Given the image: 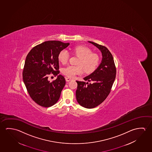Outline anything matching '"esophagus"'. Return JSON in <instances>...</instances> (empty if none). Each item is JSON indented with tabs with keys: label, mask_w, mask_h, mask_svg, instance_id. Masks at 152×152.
I'll list each match as a JSON object with an SVG mask.
<instances>
[{
	"label": "esophagus",
	"mask_w": 152,
	"mask_h": 152,
	"mask_svg": "<svg viewBox=\"0 0 152 152\" xmlns=\"http://www.w3.org/2000/svg\"><path fill=\"white\" fill-rule=\"evenodd\" d=\"M72 80V78H69V77H66V80L67 81V82H69L70 80Z\"/></svg>",
	"instance_id": "esophagus-1"
}]
</instances>
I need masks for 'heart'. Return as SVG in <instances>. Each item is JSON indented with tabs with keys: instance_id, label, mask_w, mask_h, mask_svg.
Instances as JSON below:
<instances>
[{
	"instance_id": "b5f03b06",
	"label": "heart",
	"mask_w": 152,
	"mask_h": 152,
	"mask_svg": "<svg viewBox=\"0 0 152 152\" xmlns=\"http://www.w3.org/2000/svg\"><path fill=\"white\" fill-rule=\"evenodd\" d=\"M74 52L80 58L77 61V66L69 65L62 69L64 75L69 77H75L76 75L82 74L84 69L86 72H93L99 62V57L88 48L78 46L74 49ZM69 53L67 50H62L58 55L60 62L65 64L69 59Z\"/></svg>"
}]
</instances>
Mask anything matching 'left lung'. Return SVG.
<instances>
[{
	"label": "left lung",
	"mask_w": 152,
	"mask_h": 152,
	"mask_svg": "<svg viewBox=\"0 0 152 152\" xmlns=\"http://www.w3.org/2000/svg\"><path fill=\"white\" fill-rule=\"evenodd\" d=\"M88 42L100 50L102 61L96 69L84 78L87 82L76 80V97L83 107L92 109L101 104L109 94L115 78L116 68L112 54L107 48L92 41Z\"/></svg>",
	"instance_id": "obj_1"
}]
</instances>
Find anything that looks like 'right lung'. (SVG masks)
I'll list each match as a JSON object with an SVG mask.
<instances>
[{
	"label": "right lung",
	"instance_id": "add662e5",
	"mask_svg": "<svg viewBox=\"0 0 152 152\" xmlns=\"http://www.w3.org/2000/svg\"><path fill=\"white\" fill-rule=\"evenodd\" d=\"M69 45L59 41H48L37 45L31 50L25 60L23 80L30 97L43 107H50L60 98L66 84L62 75L50 83L48 76L59 74L58 55Z\"/></svg>",
	"mask_w": 152,
	"mask_h": 152
}]
</instances>
